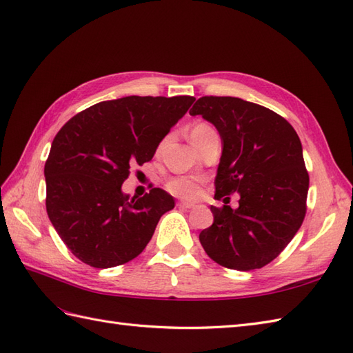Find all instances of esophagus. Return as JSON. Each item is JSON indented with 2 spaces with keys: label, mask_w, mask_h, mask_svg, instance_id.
<instances>
[{
  "label": "esophagus",
  "mask_w": 353,
  "mask_h": 353,
  "mask_svg": "<svg viewBox=\"0 0 353 353\" xmlns=\"http://www.w3.org/2000/svg\"><path fill=\"white\" fill-rule=\"evenodd\" d=\"M179 208H183V209H192L195 208V203H188V201H180L177 203Z\"/></svg>",
  "instance_id": "34e87169"
}]
</instances>
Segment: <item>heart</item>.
Returning a JSON list of instances; mask_svg holds the SVG:
<instances>
[{"label": "heart", "mask_w": 353, "mask_h": 353, "mask_svg": "<svg viewBox=\"0 0 353 353\" xmlns=\"http://www.w3.org/2000/svg\"><path fill=\"white\" fill-rule=\"evenodd\" d=\"M214 134H216L214 128H210L209 125H206V123H196V125L192 126L190 137H191L192 144L195 145ZM165 188L170 194L180 196V199H195V196L200 194L199 182H196L195 179L188 177V176L171 177L167 182Z\"/></svg>", "instance_id": "1"}]
</instances>
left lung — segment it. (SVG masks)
<instances>
[{
    "instance_id": "obj_1",
    "label": "left lung",
    "mask_w": 353,
    "mask_h": 353,
    "mask_svg": "<svg viewBox=\"0 0 353 353\" xmlns=\"http://www.w3.org/2000/svg\"><path fill=\"white\" fill-rule=\"evenodd\" d=\"M190 114L212 123L223 143L215 199L241 196L237 209L210 206L214 224L200 233L203 248L228 269L263 268L288 247L307 212L310 177L296 130L239 97L204 96Z\"/></svg>"
}]
</instances>
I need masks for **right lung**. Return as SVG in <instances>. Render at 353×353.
Wrapping results in <instances>:
<instances>
[{
  "label": "right lung",
  "mask_w": 353,
  "mask_h": 353,
  "mask_svg": "<svg viewBox=\"0 0 353 353\" xmlns=\"http://www.w3.org/2000/svg\"><path fill=\"white\" fill-rule=\"evenodd\" d=\"M194 101L126 96L90 106L59 130L45 163L46 212L73 256L106 269L141 254L174 199L161 188L130 199L121 185Z\"/></svg>",
  "instance_id": "1"
}]
</instances>
